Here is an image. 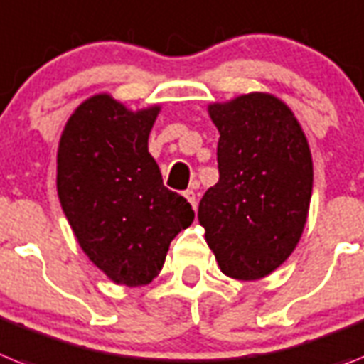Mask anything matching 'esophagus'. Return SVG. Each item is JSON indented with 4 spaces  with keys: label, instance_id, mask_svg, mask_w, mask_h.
<instances>
[{
    "label": "esophagus",
    "instance_id": "obj_1",
    "mask_svg": "<svg viewBox=\"0 0 364 364\" xmlns=\"http://www.w3.org/2000/svg\"><path fill=\"white\" fill-rule=\"evenodd\" d=\"M184 197L189 200V204L193 206V210L197 208V195H195L193 189H186V191H184Z\"/></svg>",
    "mask_w": 364,
    "mask_h": 364
}]
</instances>
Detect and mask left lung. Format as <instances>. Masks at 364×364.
I'll list each match as a JSON object with an SVG mask.
<instances>
[{"label":"left lung","instance_id":"obj_1","mask_svg":"<svg viewBox=\"0 0 364 364\" xmlns=\"http://www.w3.org/2000/svg\"><path fill=\"white\" fill-rule=\"evenodd\" d=\"M219 130V180L203 195L199 221L225 275L266 277L301 238L312 195V158L292 111L251 92L208 107Z\"/></svg>","mask_w":364,"mask_h":364}]
</instances>
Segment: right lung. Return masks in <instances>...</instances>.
Returning <instances> with one entry per match:
<instances>
[{"label":"right lung","instance_id":"right-lung-1","mask_svg":"<svg viewBox=\"0 0 364 364\" xmlns=\"http://www.w3.org/2000/svg\"><path fill=\"white\" fill-rule=\"evenodd\" d=\"M158 111L132 113L111 96H92L68 119L57 152V193L81 249L126 287L149 284L195 218L149 152Z\"/></svg>","mask_w":364,"mask_h":364}]
</instances>
